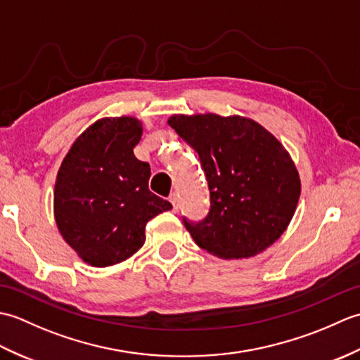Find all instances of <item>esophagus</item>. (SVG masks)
Listing matches in <instances>:
<instances>
[{"mask_svg": "<svg viewBox=\"0 0 360 360\" xmlns=\"http://www.w3.org/2000/svg\"><path fill=\"white\" fill-rule=\"evenodd\" d=\"M170 202H172V205H173V212H178V210H179V198H178V195L173 193V195L170 196Z\"/></svg>", "mask_w": 360, "mask_h": 360, "instance_id": "esophagus-1", "label": "esophagus"}]
</instances>
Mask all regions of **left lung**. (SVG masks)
<instances>
[{"label":"left lung","instance_id":"8db88e82","mask_svg":"<svg viewBox=\"0 0 360 360\" xmlns=\"http://www.w3.org/2000/svg\"><path fill=\"white\" fill-rule=\"evenodd\" d=\"M170 125L200 155L210 212L186 227L202 250L224 259L262 254L285 233L302 182L289 151L249 117L173 114Z\"/></svg>","mask_w":360,"mask_h":360}]
</instances>
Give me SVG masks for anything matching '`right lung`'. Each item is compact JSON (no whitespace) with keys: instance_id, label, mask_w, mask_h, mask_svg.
Returning <instances> with one entry per match:
<instances>
[{"instance_id":"obj_1","label":"right lung","mask_w":360,"mask_h":360,"mask_svg":"<svg viewBox=\"0 0 360 360\" xmlns=\"http://www.w3.org/2000/svg\"><path fill=\"white\" fill-rule=\"evenodd\" d=\"M143 131L133 116L102 117L71 145L53 187L60 235L82 262L119 264L145 243V224L172 204L148 190L150 164L134 156Z\"/></svg>"}]
</instances>
